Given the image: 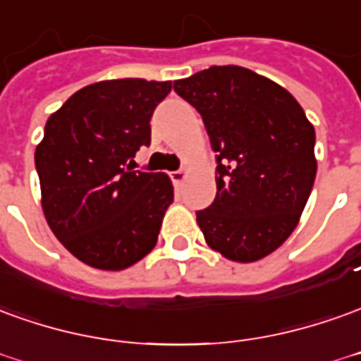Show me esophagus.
Returning <instances> with one entry per match:
<instances>
[{
  "instance_id": "esophagus-1",
  "label": "esophagus",
  "mask_w": 361,
  "mask_h": 361,
  "mask_svg": "<svg viewBox=\"0 0 361 361\" xmlns=\"http://www.w3.org/2000/svg\"><path fill=\"white\" fill-rule=\"evenodd\" d=\"M185 176H188V170H185V168H180V170L172 172V181L173 183H181V181L185 180Z\"/></svg>"
}]
</instances>
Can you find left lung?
<instances>
[{
  "mask_svg": "<svg viewBox=\"0 0 361 361\" xmlns=\"http://www.w3.org/2000/svg\"><path fill=\"white\" fill-rule=\"evenodd\" d=\"M205 123L216 160V197L197 211L207 244L256 262L293 233L311 195L314 128L291 93L248 68L211 66L173 82Z\"/></svg>",
  "mask_w": 361,
  "mask_h": 361,
  "instance_id": "obj_1",
  "label": "left lung"
}]
</instances>
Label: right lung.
<instances>
[{
	"label": "right lung",
	"mask_w": 361,
	"mask_h": 361,
	"mask_svg": "<svg viewBox=\"0 0 361 361\" xmlns=\"http://www.w3.org/2000/svg\"><path fill=\"white\" fill-rule=\"evenodd\" d=\"M172 82L107 80L75 92L50 115L35 166L42 211L75 258L125 269L154 248L173 188L128 162L150 146V119Z\"/></svg>",
	"instance_id": "add662e5"
}]
</instances>
